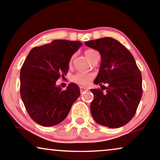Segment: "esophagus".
<instances>
[{"mask_svg": "<svg viewBox=\"0 0 160 160\" xmlns=\"http://www.w3.org/2000/svg\"><path fill=\"white\" fill-rule=\"evenodd\" d=\"M88 91V88H83V87H81L80 88V92L81 93H84V92H85V91Z\"/></svg>", "mask_w": 160, "mask_h": 160, "instance_id": "obj_1", "label": "esophagus"}]
</instances>
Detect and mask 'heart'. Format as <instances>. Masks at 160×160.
Segmentation results:
<instances>
[{
    "label": "heart",
    "instance_id": "b5f03b06",
    "mask_svg": "<svg viewBox=\"0 0 160 160\" xmlns=\"http://www.w3.org/2000/svg\"><path fill=\"white\" fill-rule=\"evenodd\" d=\"M86 57L90 61L94 58L96 54H97V52L93 49H87L84 52ZM93 75L91 73H76L72 76V81L75 84L80 86H86L89 84V82L93 79Z\"/></svg>",
    "mask_w": 160,
    "mask_h": 160
}]
</instances>
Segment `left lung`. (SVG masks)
<instances>
[{
	"label": "left lung",
	"instance_id": "8db88e82",
	"mask_svg": "<svg viewBox=\"0 0 160 160\" xmlns=\"http://www.w3.org/2000/svg\"><path fill=\"white\" fill-rule=\"evenodd\" d=\"M85 45L98 51L102 58L94 80L101 89L91 90L94 95L91 104L92 117L109 128L123 127L134 117L142 98L141 71L131 52L116 39L104 37Z\"/></svg>",
	"mask_w": 160,
	"mask_h": 160
}]
</instances>
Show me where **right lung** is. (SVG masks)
<instances>
[{"instance_id":"1","label":"right lung","mask_w":160,"mask_h":160,"mask_svg":"<svg viewBox=\"0 0 160 160\" xmlns=\"http://www.w3.org/2000/svg\"><path fill=\"white\" fill-rule=\"evenodd\" d=\"M79 41L56 39L32 48L20 71V93L28 114L43 127L57 125L65 119L80 96L77 84L67 90L56 84L69 70L71 57L82 46Z\"/></svg>"}]
</instances>
